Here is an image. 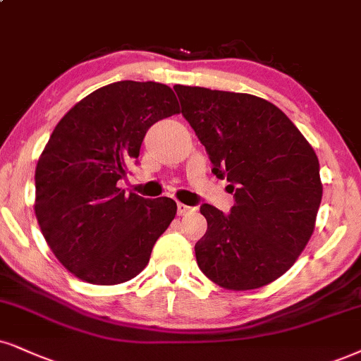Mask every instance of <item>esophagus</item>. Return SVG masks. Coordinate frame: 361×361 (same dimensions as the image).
<instances>
[{
    "instance_id": "esophagus-1",
    "label": "esophagus",
    "mask_w": 361,
    "mask_h": 361,
    "mask_svg": "<svg viewBox=\"0 0 361 361\" xmlns=\"http://www.w3.org/2000/svg\"><path fill=\"white\" fill-rule=\"evenodd\" d=\"M195 207H190V206H185V204H177V214L179 216H185L189 214V212H194Z\"/></svg>"
}]
</instances>
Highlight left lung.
Segmentation results:
<instances>
[{
    "mask_svg": "<svg viewBox=\"0 0 361 361\" xmlns=\"http://www.w3.org/2000/svg\"><path fill=\"white\" fill-rule=\"evenodd\" d=\"M180 114L206 147L212 173L228 177V214L202 204L207 231L195 259L211 281L246 291L295 264L314 229L322 202L319 162L278 106L249 93L173 87Z\"/></svg>",
    "mask_w": 361,
    "mask_h": 361,
    "instance_id": "obj_1",
    "label": "left lung"
}]
</instances>
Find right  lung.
Masks as SVG:
<instances>
[{
  "instance_id": "add662e5",
  "label": "right lung",
  "mask_w": 361,
  "mask_h": 361,
  "mask_svg": "<svg viewBox=\"0 0 361 361\" xmlns=\"http://www.w3.org/2000/svg\"><path fill=\"white\" fill-rule=\"evenodd\" d=\"M179 114L157 82L110 83L58 122L35 172L39 229L70 273L92 284L135 278L177 212L171 197H127L117 188L139 164L147 130Z\"/></svg>"
}]
</instances>
